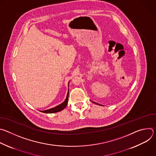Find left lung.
Here are the masks:
<instances>
[{"label": "left lung", "instance_id": "left-lung-1", "mask_svg": "<svg viewBox=\"0 0 156 156\" xmlns=\"http://www.w3.org/2000/svg\"><path fill=\"white\" fill-rule=\"evenodd\" d=\"M93 103H94V104H98V105H101V104H98V103H96V102H93V101H92Z\"/></svg>", "mask_w": 156, "mask_h": 156}]
</instances>
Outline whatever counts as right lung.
Wrapping results in <instances>:
<instances>
[{
	"label": "right lung",
	"instance_id": "1",
	"mask_svg": "<svg viewBox=\"0 0 156 156\" xmlns=\"http://www.w3.org/2000/svg\"><path fill=\"white\" fill-rule=\"evenodd\" d=\"M68 86L69 87V82ZM69 94V90H68L67 95H66L65 100L62 104L55 106V107H53V108H49V109H48V110H39V111H41V112H42L43 113H46V114H52V113H56V112H60V111L64 109L68 104Z\"/></svg>",
	"mask_w": 156,
	"mask_h": 156
}]
</instances>
